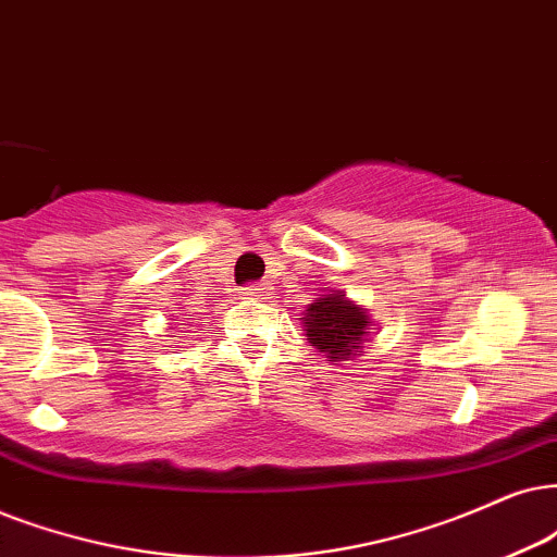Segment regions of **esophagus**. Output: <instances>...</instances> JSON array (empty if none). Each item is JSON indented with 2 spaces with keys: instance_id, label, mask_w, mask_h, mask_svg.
<instances>
[{
  "instance_id": "obj_1",
  "label": "esophagus",
  "mask_w": 557,
  "mask_h": 557,
  "mask_svg": "<svg viewBox=\"0 0 557 557\" xmlns=\"http://www.w3.org/2000/svg\"><path fill=\"white\" fill-rule=\"evenodd\" d=\"M270 287H267V283H251L244 287V295H249V298H259V295H264Z\"/></svg>"
}]
</instances>
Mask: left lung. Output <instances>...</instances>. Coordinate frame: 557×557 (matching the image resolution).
<instances>
[{
	"label": "left lung",
	"mask_w": 557,
	"mask_h": 557,
	"mask_svg": "<svg viewBox=\"0 0 557 557\" xmlns=\"http://www.w3.org/2000/svg\"><path fill=\"white\" fill-rule=\"evenodd\" d=\"M306 326L311 347L326 351L331 362H342L362 344L370 319L355 302L344 300L339 293H331L308 306Z\"/></svg>",
	"instance_id": "8db88e82"
}]
</instances>
